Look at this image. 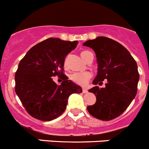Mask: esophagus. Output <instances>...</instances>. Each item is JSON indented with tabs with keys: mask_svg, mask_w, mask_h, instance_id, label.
I'll use <instances>...</instances> for the list:
<instances>
[{
	"mask_svg": "<svg viewBox=\"0 0 149 149\" xmlns=\"http://www.w3.org/2000/svg\"><path fill=\"white\" fill-rule=\"evenodd\" d=\"M88 92V91L86 88H83V89H82V93H87Z\"/></svg>",
	"mask_w": 149,
	"mask_h": 149,
	"instance_id": "34e87169",
	"label": "esophagus"
}]
</instances>
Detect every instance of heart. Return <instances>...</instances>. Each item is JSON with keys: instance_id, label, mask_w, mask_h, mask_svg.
<instances>
[{"instance_id": "heart-1", "label": "heart", "mask_w": 149, "mask_h": 149, "mask_svg": "<svg viewBox=\"0 0 149 149\" xmlns=\"http://www.w3.org/2000/svg\"><path fill=\"white\" fill-rule=\"evenodd\" d=\"M90 53L89 51H83L82 52L81 55L83 59L85 60V56L87 54ZM67 64V60H65L64 62V65ZM92 77V74L89 72H77L74 73V74L70 75V79L75 82L76 84H78L79 85H85L88 82L89 79Z\"/></svg>"}]
</instances>
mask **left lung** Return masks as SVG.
<instances>
[{"mask_svg": "<svg viewBox=\"0 0 149 149\" xmlns=\"http://www.w3.org/2000/svg\"><path fill=\"white\" fill-rule=\"evenodd\" d=\"M95 53L98 74L89 90L96 96V102L87 107L88 112L98 120L109 121L121 115L135 98L139 73L136 61L123 45L106 37H98L83 43Z\"/></svg>", "mask_w": 149, "mask_h": 149, "instance_id": "left-lung-1", "label": "left lung"}]
</instances>
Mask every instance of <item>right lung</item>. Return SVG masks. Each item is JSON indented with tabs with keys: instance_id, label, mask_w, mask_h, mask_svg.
<instances>
[{
	"instance_id": "right-lung-1",
	"label": "right lung",
	"mask_w": 149,
	"mask_h": 149,
	"mask_svg": "<svg viewBox=\"0 0 149 149\" xmlns=\"http://www.w3.org/2000/svg\"><path fill=\"white\" fill-rule=\"evenodd\" d=\"M78 41L48 38L27 51L15 74V92L32 117L51 121L65 111L70 95L81 93L80 86L64 74L65 57L77 47ZM63 76L58 86L52 76Z\"/></svg>"
}]
</instances>
